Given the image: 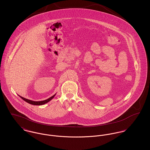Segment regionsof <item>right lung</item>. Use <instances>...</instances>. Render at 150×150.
Wrapping results in <instances>:
<instances>
[{
  "label": "right lung",
  "instance_id": "add662e5",
  "mask_svg": "<svg viewBox=\"0 0 150 150\" xmlns=\"http://www.w3.org/2000/svg\"><path fill=\"white\" fill-rule=\"evenodd\" d=\"M56 94H55L54 95H53V96H52L51 97L47 99V100H40V101H34V100H28V99H26V98H23V97H21V96H19L22 100H24L25 101H26V102H28V103H30V104H32V105H44V104L48 103V102L50 101V100H52V99L54 97V96H55Z\"/></svg>",
  "mask_w": 150,
  "mask_h": 150
}]
</instances>
